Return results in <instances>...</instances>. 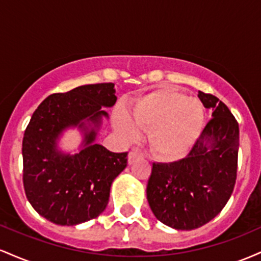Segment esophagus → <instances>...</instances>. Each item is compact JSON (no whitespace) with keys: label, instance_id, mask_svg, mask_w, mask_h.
I'll list each match as a JSON object with an SVG mask.
<instances>
[{"label":"esophagus","instance_id":"esophagus-1","mask_svg":"<svg viewBox=\"0 0 261 261\" xmlns=\"http://www.w3.org/2000/svg\"><path fill=\"white\" fill-rule=\"evenodd\" d=\"M141 157H142V154H141L140 152H137V151H131L130 153H128V157H127L128 164L135 163V162H136L137 160H140Z\"/></svg>","mask_w":261,"mask_h":261}]
</instances>
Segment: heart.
<instances>
[{
    "label": "heart",
    "mask_w": 261,
    "mask_h": 261,
    "mask_svg": "<svg viewBox=\"0 0 261 261\" xmlns=\"http://www.w3.org/2000/svg\"><path fill=\"white\" fill-rule=\"evenodd\" d=\"M205 110L196 98H187L170 87H160L140 95L127 114H114V127L127 140L137 127L148 131L149 149L161 161H178L188 153L201 133Z\"/></svg>",
    "instance_id": "heart-1"
}]
</instances>
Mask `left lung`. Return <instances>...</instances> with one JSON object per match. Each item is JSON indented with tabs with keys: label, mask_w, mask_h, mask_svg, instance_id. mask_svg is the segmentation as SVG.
Returning a JSON list of instances; mask_svg holds the SVG:
<instances>
[{
	"label": "left lung",
	"mask_w": 261,
	"mask_h": 261,
	"mask_svg": "<svg viewBox=\"0 0 261 261\" xmlns=\"http://www.w3.org/2000/svg\"><path fill=\"white\" fill-rule=\"evenodd\" d=\"M212 119L190 153L173 163H153L147 200L162 223L178 230L203 226L222 211L234 189L239 126L217 97L199 92Z\"/></svg>",
	"instance_id": "1"
}]
</instances>
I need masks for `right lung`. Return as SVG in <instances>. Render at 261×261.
Instances as JSON below:
<instances>
[{
  "label": "right lung",
  "mask_w": 261,
  "mask_h": 261,
  "mask_svg": "<svg viewBox=\"0 0 261 261\" xmlns=\"http://www.w3.org/2000/svg\"><path fill=\"white\" fill-rule=\"evenodd\" d=\"M114 83L80 86L41 101L23 137V184L33 208L60 226H76L98 217L109 201L114 179L126 168L127 152L114 153L95 142L116 103ZM83 134L72 155L58 148L65 130Z\"/></svg>",
  "instance_id": "obj_1"
}]
</instances>
